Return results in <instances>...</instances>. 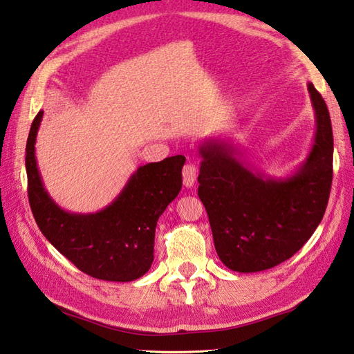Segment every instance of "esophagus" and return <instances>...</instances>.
<instances>
[{
	"mask_svg": "<svg viewBox=\"0 0 354 354\" xmlns=\"http://www.w3.org/2000/svg\"><path fill=\"white\" fill-rule=\"evenodd\" d=\"M183 179H184V185L187 188L194 187L196 179H197V170L193 164H187V166L183 169Z\"/></svg>",
	"mask_w": 354,
	"mask_h": 354,
	"instance_id": "1",
	"label": "esophagus"
}]
</instances>
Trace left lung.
<instances>
[{"mask_svg":"<svg viewBox=\"0 0 354 354\" xmlns=\"http://www.w3.org/2000/svg\"><path fill=\"white\" fill-rule=\"evenodd\" d=\"M308 92L315 134L306 158L290 175L266 176L225 138L207 137L201 155L199 194L208 212L220 261L238 273H257L290 259L322 221L332 187L333 134L324 100Z\"/></svg>","mask_w":354,"mask_h":354,"instance_id":"1","label":"left lung"}]
</instances>
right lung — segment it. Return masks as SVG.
Wrapping results in <instances>:
<instances>
[{
  "mask_svg": "<svg viewBox=\"0 0 354 354\" xmlns=\"http://www.w3.org/2000/svg\"><path fill=\"white\" fill-rule=\"evenodd\" d=\"M44 111L31 123L26 147L28 199L46 240L86 274L110 282H131L153 262L155 227L183 188L185 157L140 166L110 205L96 212H71L49 196L37 167L36 138Z\"/></svg>",
  "mask_w": 354,
  "mask_h": 354,
  "instance_id": "add662e5",
  "label": "right lung"
}]
</instances>
